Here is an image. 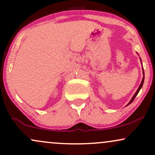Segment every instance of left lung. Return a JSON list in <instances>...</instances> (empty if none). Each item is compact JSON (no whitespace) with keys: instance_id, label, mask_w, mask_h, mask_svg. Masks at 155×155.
I'll use <instances>...</instances> for the list:
<instances>
[{"instance_id":"1","label":"left lung","mask_w":155,"mask_h":155,"mask_svg":"<svg viewBox=\"0 0 155 155\" xmlns=\"http://www.w3.org/2000/svg\"><path fill=\"white\" fill-rule=\"evenodd\" d=\"M143 75H144V72H143ZM143 81H144V76H143V79H142V81H141V83H140V84L139 87H138V90H137V91H136V93H135V95H133V97H132V99H131V100H130V102H129V104H127V105L130 104H131V103H132V102H133V100H134V99H135V97H136V95H138V92H139V91H140V89H141V87H142V86H143Z\"/></svg>"}]
</instances>
